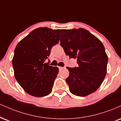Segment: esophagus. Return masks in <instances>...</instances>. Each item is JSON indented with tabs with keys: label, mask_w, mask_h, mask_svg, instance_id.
<instances>
[{
	"label": "esophagus",
	"mask_w": 121,
	"mask_h": 121,
	"mask_svg": "<svg viewBox=\"0 0 121 121\" xmlns=\"http://www.w3.org/2000/svg\"><path fill=\"white\" fill-rule=\"evenodd\" d=\"M59 69H61L64 68H63V67H61V66H59Z\"/></svg>",
	"instance_id": "obj_1"
}]
</instances>
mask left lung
Wrapping results in <instances>:
<instances>
[{
	"mask_svg": "<svg viewBox=\"0 0 121 121\" xmlns=\"http://www.w3.org/2000/svg\"><path fill=\"white\" fill-rule=\"evenodd\" d=\"M60 45L65 54L77 59L78 67L68 68L66 82L71 93L86 96L99 88L107 74L108 61L102 42L83 28L60 30Z\"/></svg>",
	"mask_w": 121,
	"mask_h": 121,
	"instance_id": "obj_1",
	"label": "left lung"
}]
</instances>
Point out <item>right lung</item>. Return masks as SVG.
I'll return each instance as SVG.
<instances>
[{
    "mask_svg": "<svg viewBox=\"0 0 121 121\" xmlns=\"http://www.w3.org/2000/svg\"><path fill=\"white\" fill-rule=\"evenodd\" d=\"M59 39L60 29L39 27L22 39L14 49L12 60L14 77L30 95L43 97L51 92L59 68L49 66V61H46Z\"/></svg>",
    "mask_w": 121,
    "mask_h": 121,
    "instance_id": "right-lung-1",
    "label": "right lung"
}]
</instances>
